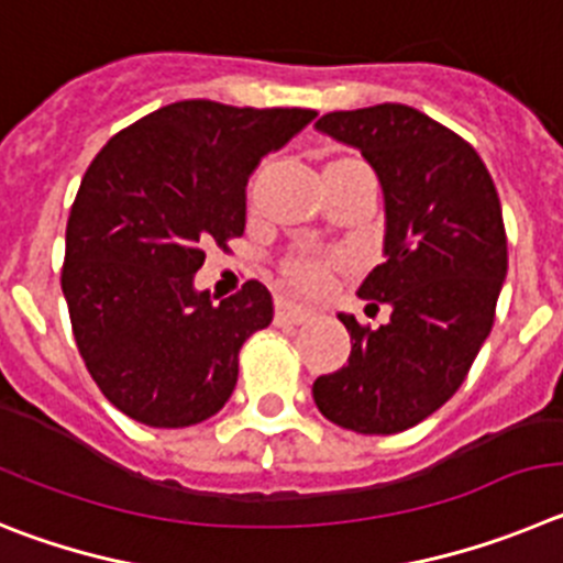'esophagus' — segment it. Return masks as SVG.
I'll use <instances>...</instances> for the list:
<instances>
[{
  "label": "esophagus",
  "mask_w": 563,
  "mask_h": 563,
  "mask_svg": "<svg viewBox=\"0 0 563 563\" xmlns=\"http://www.w3.org/2000/svg\"><path fill=\"white\" fill-rule=\"evenodd\" d=\"M313 311L311 308L294 306L288 300H277L275 302V322L277 325H302V322H311Z\"/></svg>",
  "instance_id": "obj_1"
}]
</instances>
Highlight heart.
<instances>
[{
	"label": "heart",
	"mask_w": 563,
	"mask_h": 563,
	"mask_svg": "<svg viewBox=\"0 0 563 563\" xmlns=\"http://www.w3.org/2000/svg\"><path fill=\"white\" fill-rule=\"evenodd\" d=\"M347 165H362L358 159H336L328 168H347ZM339 257H317V255H294L283 263V280L302 294H317L328 286L333 269H339Z\"/></svg>",
	"instance_id": "obj_1"
}]
</instances>
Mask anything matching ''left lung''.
Here are the masks:
<instances>
[{
  "label": "left lung",
  "mask_w": 563,
  "mask_h": 563,
  "mask_svg": "<svg viewBox=\"0 0 563 563\" xmlns=\"http://www.w3.org/2000/svg\"><path fill=\"white\" fill-rule=\"evenodd\" d=\"M317 129L362 151L382 181L387 261L358 297L389 306V322L373 331L339 313L351 356L313 382V401L351 432H404L457 393L494 328L508 275L503 205L477 151L412 106L331 111Z\"/></svg>",
  "instance_id": "obj_1"
}]
</instances>
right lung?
<instances>
[{
  "instance_id": "right-lung-1",
  "label": "right lung",
  "mask_w": 563,
  "mask_h": 563,
  "mask_svg": "<svg viewBox=\"0 0 563 563\" xmlns=\"http://www.w3.org/2000/svg\"><path fill=\"white\" fill-rule=\"evenodd\" d=\"M313 109L162 106L114 134L84 174L60 288L89 376L145 427L201 423L230 401L238 351L275 317L257 280L196 291L205 246L244 235L246 181Z\"/></svg>"
}]
</instances>
